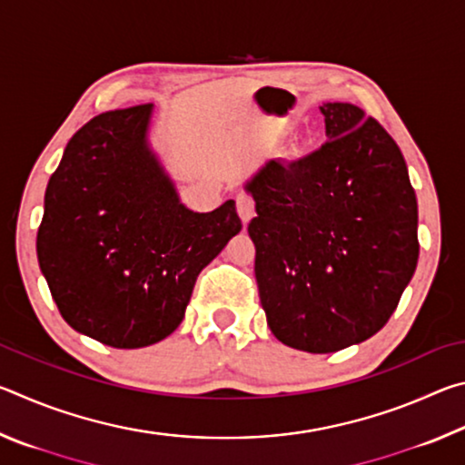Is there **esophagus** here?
I'll return each instance as SVG.
<instances>
[{
    "label": "esophagus",
    "mask_w": 465,
    "mask_h": 465,
    "mask_svg": "<svg viewBox=\"0 0 465 465\" xmlns=\"http://www.w3.org/2000/svg\"><path fill=\"white\" fill-rule=\"evenodd\" d=\"M235 209H238V215L242 217V222L248 223L256 213V203L250 194H238V199H235Z\"/></svg>",
    "instance_id": "1"
}]
</instances>
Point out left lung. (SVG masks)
I'll use <instances>...</instances> for the list:
<instances>
[{
    "instance_id": "left-lung-1",
    "label": "left lung",
    "mask_w": 465,
    "mask_h": 465,
    "mask_svg": "<svg viewBox=\"0 0 465 465\" xmlns=\"http://www.w3.org/2000/svg\"><path fill=\"white\" fill-rule=\"evenodd\" d=\"M320 110L326 143L297 162L271 160L246 188L269 328L324 355L388 324L419 261V207L404 155L373 116L342 102Z\"/></svg>"
}]
</instances>
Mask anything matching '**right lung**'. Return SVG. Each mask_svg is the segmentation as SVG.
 I'll return each instance as SVG.
<instances>
[{"mask_svg":"<svg viewBox=\"0 0 465 465\" xmlns=\"http://www.w3.org/2000/svg\"><path fill=\"white\" fill-rule=\"evenodd\" d=\"M152 104L94 116L45 193L38 264L63 320L113 349L180 326L196 277L242 230L235 203L193 213L149 152Z\"/></svg>","mask_w":465,"mask_h":465,"instance_id":"obj_1","label":"right lung"}]
</instances>
